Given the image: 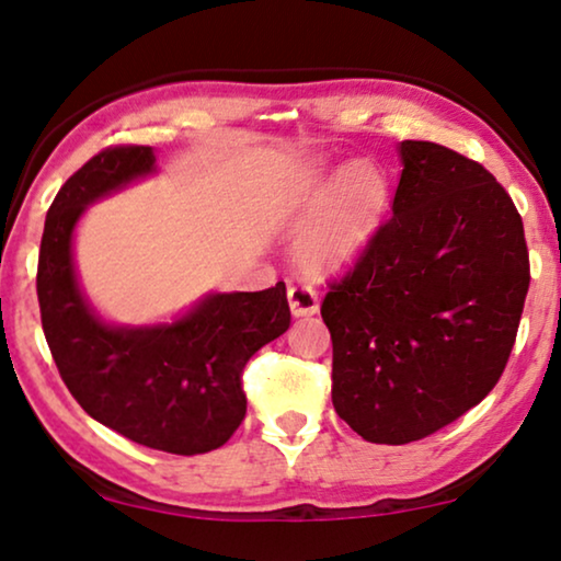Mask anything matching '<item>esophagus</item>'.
Wrapping results in <instances>:
<instances>
[{
    "label": "esophagus",
    "mask_w": 561,
    "mask_h": 561,
    "mask_svg": "<svg viewBox=\"0 0 561 561\" xmlns=\"http://www.w3.org/2000/svg\"><path fill=\"white\" fill-rule=\"evenodd\" d=\"M288 306L294 316H313L319 311V296H316V290L311 286H290Z\"/></svg>",
    "instance_id": "1"
}]
</instances>
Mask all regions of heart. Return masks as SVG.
I'll return each mask as SVG.
<instances>
[{
	"instance_id": "heart-1",
	"label": "heart",
	"mask_w": 561,
	"mask_h": 561,
	"mask_svg": "<svg viewBox=\"0 0 561 561\" xmlns=\"http://www.w3.org/2000/svg\"><path fill=\"white\" fill-rule=\"evenodd\" d=\"M300 234L296 257L308 275L336 273L348 265L379 230L387 209V182L367 161L346 169L311 164L298 174L283 199Z\"/></svg>"
}]
</instances>
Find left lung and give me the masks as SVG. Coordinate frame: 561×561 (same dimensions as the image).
<instances>
[{
	"mask_svg": "<svg viewBox=\"0 0 561 561\" xmlns=\"http://www.w3.org/2000/svg\"><path fill=\"white\" fill-rule=\"evenodd\" d=\"M392 217L331 283V400L369 443L450 425L496 387L529 290L524 222L491 172L433 141H402Z\"/></svg>",
	"mask_w": 561,
	"mask_h": 561,
	"instance_id": "obj_1",
	"label": "left lung"
}]
</instances>
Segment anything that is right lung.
I'll use <instances>...</instances> for the list:
<instances>
[{
	"mask_svg": "<svg viewBox=\"0 0 561 561\" xmlns=\"http://www.w3.org/2000/svg\"><path fill=\"white\" fill-rule=\"evenodd\" d=\"M151 174V146H111L60 186L39 242V316L65 387L88 415L146 448L197 456L240 427L242 367L286 334L290 308L278 280L255 294H207L167 323L105 321L80 288L76 227L93 202Z\"/></svg>",
	"mask_w": 561,
	"mask_h": 561,
	"instance_id": "add662e5",
	"label": "right lung"
}]
</instances>
